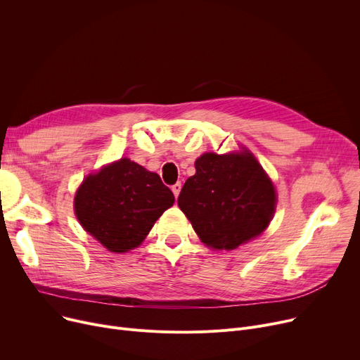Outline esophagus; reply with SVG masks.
Instances as JSON below:
<instances>
[{"label":"esophagus","mask_w":360,"mask_h":360,"mask_svg":"<svg viewBox=\"0 0 360 360\" xmlns=\"http://www.w3.org/2000/svg\"><path fill=\"white\" fill-rule=\"evenodd\" d=\"M181 188H182V184H181V182H176L175 185H172V193L175 194V197H178V195H179V193H181Z\"/></svg>","instance_id":"esophagus-1"}]
</instances>
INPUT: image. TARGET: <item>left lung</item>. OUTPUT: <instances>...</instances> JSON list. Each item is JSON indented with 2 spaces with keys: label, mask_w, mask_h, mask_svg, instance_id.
<instances>
[{
  "label": "left lung",
  "mask_w": 360,
  "mask_h": 360,
  "mask_svg": "<svg viewBox=\"0 0 360 360\" xmlns=\"http://www.w3.org/2000/svg\"><path fill=\"white\" fill-rule=\"evenodd\" d=\"M274 185L250 150L204 153L184 184L178 205L202 243L232 251L259 236L276 212Z\"/></svg>",
  "instance_id": "left-lung-1"
}]
</instances>
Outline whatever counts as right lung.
Here are the masks:
<instances>
[{"label":"right lung","mask_w":360,"mask_h":360,"mask_svg":"<svg viewBox=\"0 0 360 360\" xmlns=\"http://www.w3.org/2000/svg\"><path fill=\"white\" fill-rule=\"evenodd\" d=\"M175 197L160 176L122 158L90 174L74 197L83 229L110 252L137 248Z\"/></svg>","instance_id":"1"}]
</instances>
